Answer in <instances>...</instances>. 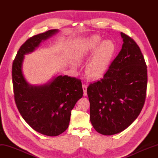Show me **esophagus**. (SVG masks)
<instances>
[{
	"label": "esophagus",
	"instance_id": "34e87169",
	"mask_svg": "<svg viewBox=\"0 0 158 158\" xmlns=\"http://www.w3.org/2000/svg\"><path fill=\"white\" fill-rule=\"evenodd\" d=\"M82 87H83V96H87V85H85V84H83L82 85Z\"/></svg>",
	"mask_w": 158,
	"mask_h": 158
}]
</instances>
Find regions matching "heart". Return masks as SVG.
Masks as SVG:
<instances>
[{
	"label": "heart",
	"instance_id": "obj_1",
	"mask_svg": "<svg viewBox=\"0 0 158 158\" xmlns=\"http://www.w3.org/2000/svg\"><path fill=\"white\" fill-rule=\"evenodd\" d=\"M101 42L99 35L91 36L83 43L78 54L79 61L83 62L97 50L85 68L87 77L92 80L100 78L104 74L115 51V46L110 40Z\"/></svg>",
	"mask_w": 158,
	"mask_h": 158
}]
</instances>
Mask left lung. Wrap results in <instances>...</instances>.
<instances>
[{
  "instance_id": "obj_1",
  "label": "left lung",
  "mask_w": 158,
  "mask_h": 158,
  "mask_svg": "<svg viewBox=\"0 0 158 158\" xmlns=\"http://www.w3.org/2000/svg\"><path fill=\"white\" fill-rule=\"evenodd\" d=\"M123 46L103 78L90 83L87 92L90 121L99 133H120L136 119L143 107L148 70L141 51L134 40L120 33Z\"/></svg>"
}]
</instances>
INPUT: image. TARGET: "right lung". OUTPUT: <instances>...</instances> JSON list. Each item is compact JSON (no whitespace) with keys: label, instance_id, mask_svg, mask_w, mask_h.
<instances>
[{"label":"right lung","instance_id":"add662e5","mask_svg":"<svg viewBox=\"0 0 158 158\" xmlns=\"http://www.w3.org/2000/svg\"><path fill=\"white\" fill-rule=\"evenodd\" d=\"M58 32V29H50L29 38L18 50L12 67L18 110L33 129L50 137L58 136L67 129L72 109L83 96L81 81L59 75L44 85H31L24 77L22 67L24 55L34 52L42 41Z\"/></svg>","mask_w":158,"mask_h":158}]
</instances>
